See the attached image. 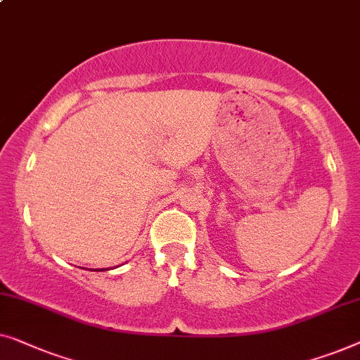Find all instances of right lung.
<instances>
[{
	"label": "right lung",
	"mask_w": 360,
	"mask_h": 360,
	"mask_svg": "<svg viewBox=\"0 0 360 360\" xmlns=\"http://www.w3.org/2000/svg\"><path fill=\"white\" fill-rule=\"evenodd\" d=\"M94 271H96V269H94Z\"/></svg>",
	"instance_id": "add662e5"
}]
</instances>
